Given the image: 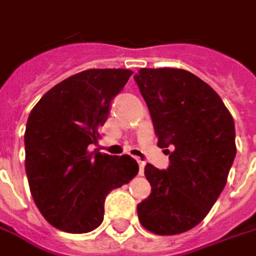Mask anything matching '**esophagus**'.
I'll return each instance as SVG.
<instances>
[{"label":"esophagus","instance_id":"1","mask_svg":"<svg viewBox=\"0 0 256 256\" xmlns=\"http://www.w3.org/2000/svg\"><path fill=\"white\" fill-rule=\"evenodd\" d=\"M138 164H139V174L142 176L144 172H145V162H140V160H138Z\"/></svg>","mask_w":256,"mask_h":256}]
</instances>
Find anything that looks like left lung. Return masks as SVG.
Listing matches in <instances>:
<instances>
[{"instance_id":"left-lung-1","label":"left lung","mask_w":256,"mask_h":256,"mask_svg":"<svg viewBox=\"0 0 256 256\" xmlns=\"http://www.w3.org/2000/svg\"><path fill=\"white\" fill-rule=\"evenodd\" d=\"M150 112L158 146L170 166L146 164L152 192L138 204L140 224L174 236L199 224L223 191L236 158V128L220 96L191 72L142 68L135 75Z\"/></svg>"}]
</instances>
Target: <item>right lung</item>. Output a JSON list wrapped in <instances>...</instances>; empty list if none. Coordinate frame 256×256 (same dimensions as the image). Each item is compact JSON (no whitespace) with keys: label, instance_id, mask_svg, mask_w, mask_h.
<instances>
[{"label":"right lung","instance_id":"right-lung-1","mask_svg":"<svg viewBox=\"0 0 256 256\" xmlns=\"http://www.w3.org/2000/svg\"><path fill=\"white\" fill-rule=\"evenodd\" d=\"M130 70H88L51 88L29 114L24 167L37 209L58 230L82 234L103 222L106 196L139 172L131 156H110L96 145L111 100Z\"/></svg>","mask_w":256,"mask_h":256}]
</instances>
